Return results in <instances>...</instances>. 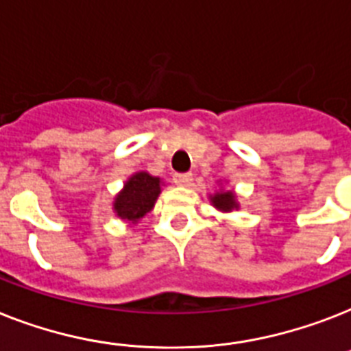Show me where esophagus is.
Masks as SVG:
<instances>
[{
    "instance_id": "1",
    "label": "esophagus",
    "mask_w": 351,
    "mask_h": 351,
    "mask_svg": "<svg viewBox=\"0 0 351 351\" xmlns=\"http://www.w3.org/2000/svg\"><path fill=\"white\" fill-rule=\"evenodd\" d=\"M173 180H175L176 185L187 187V185H191V182H193V175H191V173H176V175L173 176Z\"/></svg>"
}]
</instances>
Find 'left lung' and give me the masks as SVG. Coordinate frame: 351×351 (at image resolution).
<instances>
[{
	"label": "left lung",
	"mask_w": 351,
	"mask_h": 351,
	"mask_svg": "<svg viewBox=\"0 0 351 351\" xmlns=\"http://www.w3.org/2000/svg\"><path fill=\"white\" fill-rule=\"evenodd\" d=\"M210 204L215 205L218 210H221V213H230V210L240 207L232 191H218V193L210 196Z\"/></svg>",
	"instance_id": "1"
}]
</instances>
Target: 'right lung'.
Here are the masks:
<instances>
[{"label": "right lung", "mask_w": 351, "mask_h": 351, "mask_svg": "<svg viewBox=\"0 0 351 351\" xmlns=\"http://www.w3.org/2000/svg\"><path fill=\"white\" fill-rule=\"evenodd\" d=\"M162 191V180L151 176L146 171L131 175L124 184V189L115 196L113 210L121 220L138 223L155 207V202Z\"/></svg>", "instance_id": "right-lung-1"}]
</instances>
